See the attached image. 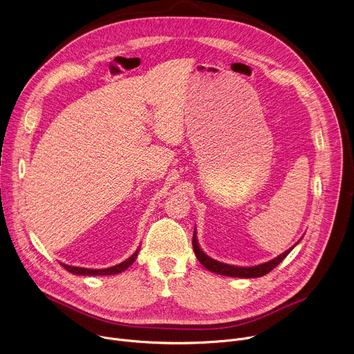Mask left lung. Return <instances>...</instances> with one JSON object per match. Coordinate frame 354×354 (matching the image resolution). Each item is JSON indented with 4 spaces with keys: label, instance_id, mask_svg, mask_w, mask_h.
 <instances>
[{
    "label": "left lung",
    "instance_id": "obj_1",
    "mask_svg": "<svg viewBox=\"0 0 354 354\" xmlns=\"http://www.w3.org/2000/svg\"><path fill=\"white\" fill-rule=\"evenodd\" d=\"M193 249H194V255L198 259V262L203 265L206 269H209L213 273L217 274H223V276H230V277H245V279H250V277H262L265 274H268L269 272H272L288 254L291 252L292 248L287 249L284 254L279 255L277 258H274L273 261H269L266 263L258 265V266H252V268H239V266H232V265H227V263H221L217 262L214 259H212L210 257H207L203 250L200 249L198 243H197V238H196V231L193 234Z\"/></svg>",
    "mask_w": 354,
    "mask_h": 354
}]
</instances>
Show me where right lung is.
<instances>
[{"mask_svg":"<svg viewBox=\"0 0 354 354\" xmlns=\"http://www.w3.org/2000/svg\"><path fill=\"white\" fill-rule=\"evenodd\" d=\"M138 250L140 248L134 252V254L126 259L124 262L116 265V266H112V268H106V269H86V268H75V266H70V265H64V263H60L66 270H68L70 273L73 274H81V276H109V274H118V273H122L124 272L137 258L138 255Z\"/></svg>","mask_w":354,"mask_h":354,"instance_id":"obj_1","label":"right lung"}]
</instances>
